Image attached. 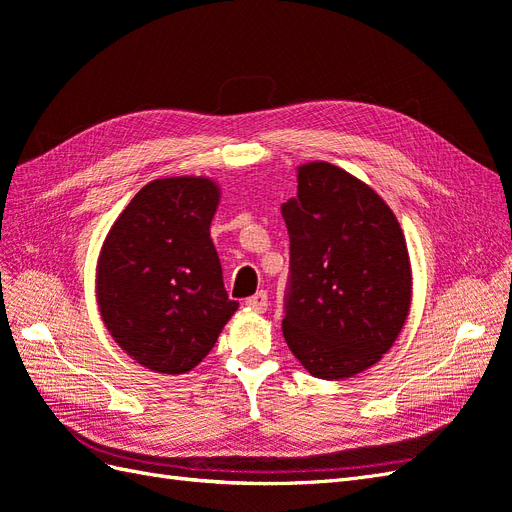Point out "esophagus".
<instances>
[{"label": "esophagus", "mask_w": 512, "mask_h": 512, "mask_svg": "<svg viewBox=\"0 0 512 512\" xmlns=\"http://www.w3.org/2000/svg\"><path fill=\"white\" fill-rule=\"evenodd\" d=\"M245 305L250 307V309H256V312H267V307H269V297H267V292H265V290L256 292L254 297H250V299L245 301Z\"/></svg>", "instance_id": "1"}]
</instances>
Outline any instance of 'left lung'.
<instances>
[{"mask_svg": "<svg viewBox=\"0 0 512 512\" xmlns=\"http://www.w3.org/2000/svg\"><path fill=\"white\" fill-rule=\"evenodd\" d=\"M297 183L282 205L290 235L282 331L314 378L346 380L376 365L404 329L408 245L391 207L344 168L307 162Z\"/></svg>", "mask_w": 512, "mask_h": 512, "instance_id": "obj_1", "label": "left lung"}]
</instances>
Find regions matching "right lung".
<instances>
[{
    "label": "right lung",
    "instance_id": "1",
    "mask_svg": "<svg viewBox=\"0 0 512 512\" xmlns=\"http://www.w3.org/2000/svg\"><path fill=\"white\" fill-rule=\"evenodd\" d=\"M220 185L209 177L149 181L108 230L96 267L106 331L158 374L194 369L237 312L211 241Z\"/></svg>",
    "mask_w": 512,
    "mask_h": 512
}]
</instances>
